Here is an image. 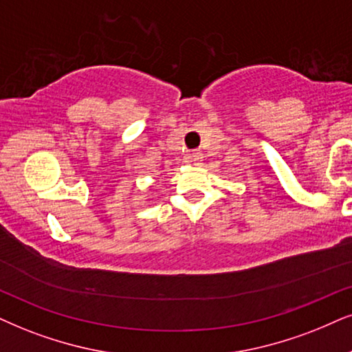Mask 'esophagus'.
<instances>
[{
	"label": "esophagus",
	"mask_w": 352,
	"mask_h": 352,
	"mask_svg": "<svg viewBox=\"0 0 352 352\" xmlns=\"http://www.w3.org/2000/svg\"><path fill=\"white\" fill-rule=\"evenodd\" d=\"M188 159H190V162L198 164V162H201L203 154L199 153V151H193V153H190V154H188Z\"/></svg>",
	"instance_id": "1"
}]
</instances>
